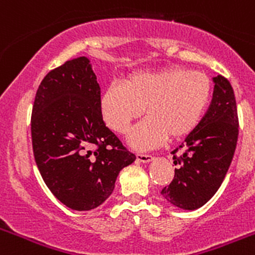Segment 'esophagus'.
<instances>
[{"label": "esophagus", "instance_id": "esophagus-1", "mask_svg": "<svg viewBox=\"0 0 255 255\" xmlns=\"http://www.w3.org/2000/svg\"><path fill=\"white\" fill-rule=\"evenodd\" d=\"M136 159L139 162H143V163H148L153 159V155L150 154H136Z\"/></svg>", "mask_w": 255, "mask_h": 255}]
</instances>
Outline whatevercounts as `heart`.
Wrapping results in <instances>:
<instances>
[{"mask_svg": "<svg viewBox=\"0 0 255 255\" xmlns=\"http://www.w3.org/2000/svg\"><path fill=\"white\" fill-rule=\"evenodd\" d=\"M212 98V80L207 74L184 67H167L149 73H132L123 85H110L101 97L106 125L117 134L129 132L138 149L157 147L164 139L180 140L197 129Z\"/></svg>", "mask_w": 255, "mask_h": 255, "instance_id": "heart-1", "label": "heart"}]
</instances>
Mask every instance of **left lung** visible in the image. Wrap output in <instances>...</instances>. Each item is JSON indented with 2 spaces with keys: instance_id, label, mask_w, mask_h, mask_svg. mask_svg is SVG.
<instances>
[{
  "instance_id": "8db88e82",
  "label": "left lung",
  "mask_w": 255,
  "mask_h": 255,
  "mask_svg": "<svg viewBox=\"0 0 255 255\" xmlns=\"http://www.w3.org/2000/svg\"><path fill=\"white\" fill-rule=\"evenodd\" d=\"M215 89L208 111L194 131L172 150L175 176L161 194L182 209H197L211 199L226 176L239 136L235 94L222 75L213 78ZM182 150V154L177 152Z\"/></svg>"
}]
</instances>
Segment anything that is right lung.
<instances>
[{
    "label": "right lung",
    "mask_w": 255,
    "mask_h": 255,
    "mask_svg": "<svg viewBox=\"0 0 255 255\" xmlns=\"http://www.w3.org/2000/svg\"><path fill=\"white\" fill-rule=\"evenodd\" d=\"M101 88L87 57L51 70L31 111V144L43 181L61 203L91 211L112 194L135 154L103 121Z\"/></svg>",
    "instance_id": "1"
}]
</instances>
